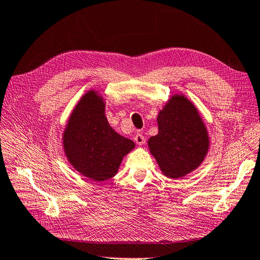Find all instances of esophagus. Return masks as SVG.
<instances>
[{
  "label": "esophagus",
  "instance_id": "1",
  "mask_svg": "<svg viewBox=\"0 0 260 260\" xmlns=\"http://www.w3.org/2000/svg\"><path fill=\"white\" fill-rule=\"evenodd\" d=\"M134 139H135L136 144L139 145V146L144 145V143H145V137H144L142 134H136V136H135Z\"/></svg>",
  "mask_w": 260,
  "mask_h": 260
}]
</instances>
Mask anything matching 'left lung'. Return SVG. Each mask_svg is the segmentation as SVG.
<instances>
[{"mask_svg": "<svg viewBox=\"0 0 260 260\" xmlns=\"http://www.w3.org/2000/svg\"><path fill=\"white\" fill-rule=\"evenodd\" d=\"M158 134L148 146L162 173L180 179L202 165L209 137L196 107L183 94H174L157 117Z\"/></svg>", "mask_w": 260, "mask_h": 260, "instance_id": "obj_1", "label": "left lung"}]
</instances>
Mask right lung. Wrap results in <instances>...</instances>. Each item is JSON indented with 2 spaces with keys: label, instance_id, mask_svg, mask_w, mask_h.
<instances>
[{
  "label": "right lung",
  "instance_id": "right-lung-1",
  "mask_svg": "<svg viewBox=\"0 0 260 260\" xmlns=\"http://www.w3.org/2000/svg\"><path fill=\"white\" fill-rule=\"evenodd\" d=\"M106 103L94 90L81 97L63 133V148L73 168L95 182L113 177L124 155L135 148L133 140L111 127Z\"/></svg>",
  "mask_w": 260,
  "mask_h": 260
}]
</instances>
